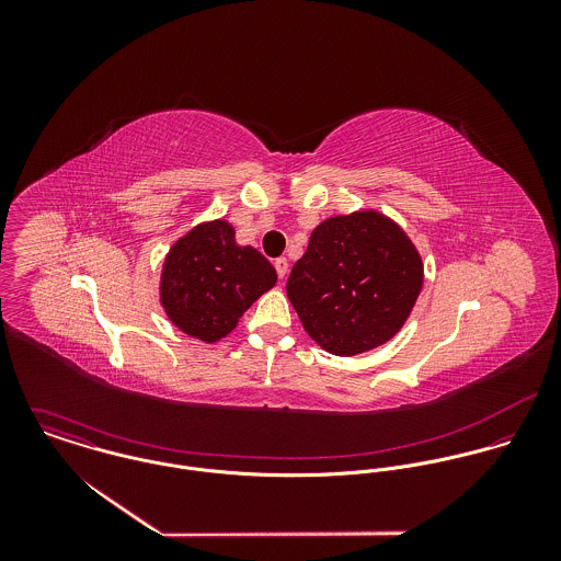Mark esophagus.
Wrapping results in <instances>:
<instances>
[{"instance_id":"obj_1","label":"esophagus","mask_w":561,"mask_h":561,"mask_svg":"<svg viewBox=\"0 0 561 561\" xmlns=\"http://www.w3.org/2000/svg\"><path fill=\"white\" fill-rule=\"evenodd\" d=\"M274 267H276L278 276H280V278H285V276H287V270H289V263H287V259H285V256H280V259H276V261H274Z\"/></svg>"}]
</instances>
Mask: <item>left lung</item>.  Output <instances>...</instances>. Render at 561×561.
Listing matches in <instances>:
<instances>
[{"mask_svg":"<svg viewBox=\"0 0 561 561\" xmlns=\"http://www.w3.org/2000/svg\"><path fill=\"white\" fill-rule=\"evenodd\" d=\"M421 289L423 259L416 245L378 209L325 218L287 280V298L307 334L334 356L389 343Z\"/></svg>","mask_w":561,"mask_h":561,"instance_id":"obj_1","label":"left lung"}]
</instances>
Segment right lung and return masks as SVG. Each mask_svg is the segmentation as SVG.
Segmentation results:
<instances>
[{
  "mask_svg": "<svg viewBox=\"0 0 561 561\" xmlns=\"http://www.w3.org/2000/svg\"><path fill=\"white\" fill-rule=\"evenodd\" d=\"M276 280L274 265L256 248L238 243L229 220H205L165 252L160 305L187 336L218 343Z\"/></svg>",
  "mask_w": 561,
  "mask_h": 561,
  "instance_id": "add662e5",
  "label": "right lung"
}]
</instances>
